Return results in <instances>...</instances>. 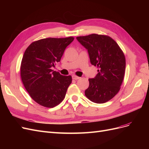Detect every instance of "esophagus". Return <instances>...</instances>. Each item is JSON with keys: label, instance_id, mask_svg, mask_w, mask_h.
I'll list each match as a JSON object with an SVG mask.
<instances>
[{"label": "esophagus", "instance_id": "obj_1", "mask_svg": "<svg viewBox=\"0 0 149 149\" xmlns=\"http://www.w3.org/2000/svg\"><path fill=\"white\" fill-rule=\"evenodd\" d=\"M72 78H73V79L77 80V79H79V76H76V75H73V76H72Z\"/></svg>", "mask_w": 149, "mask_h": 149}]
</instances>
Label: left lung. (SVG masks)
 Returning a JSON list of instances; mask_svg holds the SVG:
<instances>
[{
  "label": "left lung",
  "instance_id": "obj_1",
  "mask_svg": "<svg viewBox=\"0 0 149 149\" xmlns=\"http://www.w3.org/2000/svg\"><path fill=\"white\" fill-rule=\"evenodd\" d=\"M76 39L88 49L91 63L98 68L96 77L89 79L85 96L93 102H106L118 93L123 83L125 69L124 52L107 35L93 33Z\"/></svg>",
  "mask_w": 149,
  "mask_h": 149
}]
</instances>
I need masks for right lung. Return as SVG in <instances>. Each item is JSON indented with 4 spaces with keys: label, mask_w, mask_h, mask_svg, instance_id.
Masks as SVG:
<instances>
[{
    "label": "right lung",
    "mask_w": 149,
    "mask_h": 149,
    "mask_svg": "<svg viewBox=\"0 0 149 149\" xmlns=\"http://www.w3.org/2000/svg\"><path fill=\"white\" fill-rule=\"evenodd\" d=\"M74 37L47 38L31 43L26 49L20 65L25 89L38 104L52 108L64 100L71 76H63L51 68L59 62Z\"/></svg>",
    "instance_id": "obj_1"
}]
</instances>
